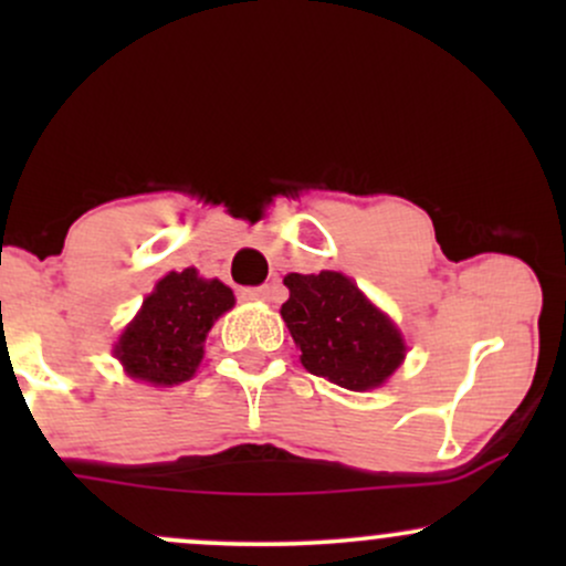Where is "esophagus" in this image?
<instances>
[{
	"instance_id": "esophagus-1",
	"label": "esophagus",
	"mask_w": 566,
	"mask_h": 566,
	"mask_svg": "<svg viewBox=\"0 0 566 566\" xmlns=\"http://www.w3.org/2000/svg\"><path fill=\"white\" fill-rule=\"evenodd\" d=\"M239 295H242V301H271L274 287H269V284H263V287H244Z\"/></svg>"
}]
</instances>
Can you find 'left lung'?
<instances>
[{
  "mask_svg": "<svg viewBox=\"0 0 566 566\" xmlns=\"http://www.w3.org/2000/svg\"><path fill=\"white\" fill-rule=\"evenodd\" d=\"M290 301L282 305L301 361L316 378L348 391L378 388L405 359V343L382 311L337 271L284 276Z\"/></svg>",
  "mask_w": 566,
  "mask_h": 566,
  "instance_id": "1",
  "label": "left lung"
}]
</instances>
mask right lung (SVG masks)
<instances>
[{
  "mask_svg": "<svg viewBox=\"0 0 566 566\" xmlns=\"http://www.w3.org/2000/svg\"><path fill=\"white\" fill-rule=\"evenodd\" d=\"M233 305V292L197 271H172L143 301L140 314L116 343L129 378L157 386L184 382L199 367L212 322Z\"/></svg>",
  "mask_w": 566,
  "mask_h": 566,
  "instance_id": "obj_1",
  "label": "right lung"
}]
</instances>
